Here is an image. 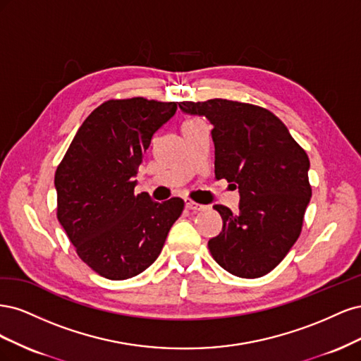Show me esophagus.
<instances>
[{
    "label": "esophagus",
    "instance_id": "34e87169",
    "mask_svg": "<svg viewBox=\"0 0 361 361\" xmlns=\"http://www.w3.org/2000/svg\"><path fill=\"white\" fill-rule=\"evenodd\" d=\"M185 206H187V209H190V211H207V206L199 204V203H195L190 199L185 200Z\"/></svg>",
    "mask_w": 361,
    "mask_h": 361
}]
</instances>
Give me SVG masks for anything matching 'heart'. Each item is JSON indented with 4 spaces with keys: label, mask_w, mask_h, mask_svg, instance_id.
I'll use <instances>...</instances> for the list:
<instances>
[{
    "label": "heart",
    "mask_w": 361,
    "mask_h": 361,
    "mask_svg": "<svg viewBox=\"0 0 361 361\" xmlns=\"http://www.w3.org/2000/svg\"><path fill=\"white\" fill-rule=\"evenodd\" d=\"M188 122H199V120H188ZM188 122H185V123H188Z\"/></svg>",
    "instance_id": "1"
}]
</instances>
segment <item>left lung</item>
Returning a JSON list of instances; mask_svg holds the SVG:
<instances>
[{"instance_id":"left-lung-1","label":"left lung","mask_w":361,"mask_h":361,"mask_svg":"<svg viewBox=\"0 0 361 361\" xmlns=\"http://www.w3.org/2000/svg\"><path fill=\"white\" fill-rule=\"evenodd\" d=\"M179 108L209 120L215 179L233 182L239 191L238 214L214 206L223 231L207 243L212 257L238 277L268 274L301 233L312 195L307 154L265 108L227 99L180 102Z\"/></svg>"}]
</instances>
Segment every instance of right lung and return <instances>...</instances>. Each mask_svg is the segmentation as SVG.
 <instances>
[{"mask_svg":"<svg viewBox=\"0 0 361 361\" xmlns=\"http://www.w3.org/2000/svg\"><path fill=\"white\" fill-rule=\"evenodd\" d=\"M176 102L106 101L84 120L56 171L57 218L84 264L110 280L149 268L183 200L135 194L137 169Z\"/></svg>","mask_w":361,"mask_h":361,"instance_id":"add662e5","label":"right lung"}]
</instances>
